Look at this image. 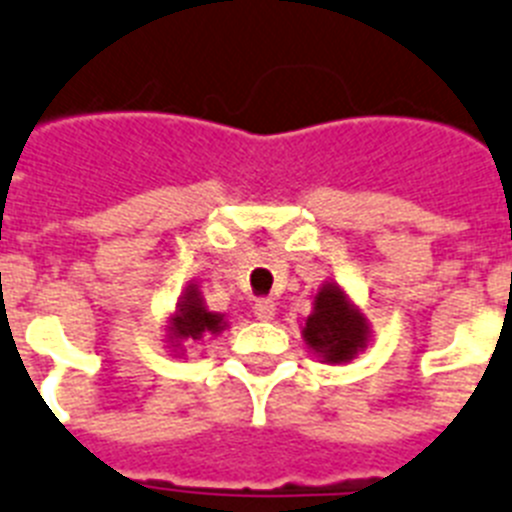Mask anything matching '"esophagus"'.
I'll return each mask as SVG.
<instances>
[{
	"instance_id": "obj_1",
	"label": "esophagus",
	"mask_w": 512,
	"mask_h": 512,
	"mask_svg": "<svg viewBox=\"0 0 512 512\" xmlns=\"http://www.w3.org/2000/svg\"><path fill=\"white\" fill-rule=\"evenodd\" d=\"M274 310H277V305H274L272 298H256V303H253V313H256V318H261V321L274 318Z\"/></svg>"
}]
</instances>
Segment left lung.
<instances>
[{
  "mask_svg": "<svg viewBox=\"0 0 512 512\" xmlns=\"http://www.w3.org/2000/svg\"><path fill=\"white\" fill-rule=\"evenodd\" d=\"M305 342L321 352L323 360L347 362L365 347L368 326L360 313L349 308L344 292L334 285H326L316 295V310L308 316L303 329Z\"/></svg>",
  "mask_w": 512,
  "mask_h": 512,
  "instance_id": "8db88e82",
  "label": "left lung"
}]
</instances>
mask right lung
Segmentation results:
<instances>
[{
    "mask_svg": "<svg viewBox=\"0 0 512 512\" xmlns=\"http://www.w3.org/2000/svg\"><path fill=\"white\" fill-rule=\"evenodd\" d=\"M220 329L222 316L209 313L194 290L186 292V298L181 300V308L176 313V323H173V331H176L178 339H189L191 342V339H202L207 334H217Z\"/></svg>",
    "mask_w": 512,
    "mask_h": 512,
    "instance_id": "add662e5",
    "label": "right lung"
}]
</instances>
